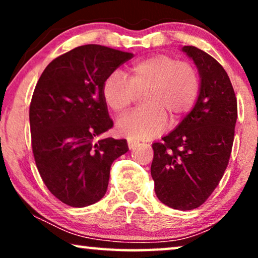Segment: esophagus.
Segmentation results:
<instances>
[{"label":"esophagus","instance_id":"1","mask_svg":"<svg viewBox=\"0 0 258 258\" xmlns=\"http://www.w3.org/2000/svg\"><path fill=\"white\" fill-rule=\"evenodd\" d=\"M139 146H140V143L136 142V141H133V140H129V141H128V147H129L130 150L136 149V148L139 147Z\"/></svg>","mask_w":258,"mask_h":258}]
</instances>
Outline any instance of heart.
<instances>
[{"label":"heart","mask_w":258,"mask_h":258,"mask_svg":"<svg viewBox=\"0 0 258 258\" xmlns=\"http://www.w3.org/2000/svg\"><path fill=\"white\" fill-rule=\"evenodd\" d=\"M144 93L143 109L134 110L116 123L121 136L147 141L163 132L167 114L178 122L194 107L200 93V76L195 67L169 55H153L136 61L128 70V80L114 72L102 84V97L107 107L122 114Z\"/></svg>","instance_id":"obj_1"}]
</instances>
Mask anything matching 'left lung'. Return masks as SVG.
<instances>
[{
	"mask_svg": "<svg viewBox=\"0 0 258 258\" xmlns=\"http://www.w3.org/2000/svg\"><path fill=\"white\" fill-rule=\"evenodd\" d=\"M182 51L199 70V97L175 130L153 144L150 171L162 203L191 210L206 202L223 177L234 143L237 100L216 59L192 45Z\"/></svg>",
	"mask_w": 258,
	"mask_h": 258,
	"instance_id": "8db88e82",
	"label": "left lung"
}]
</instances>
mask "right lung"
Wrapping results in <instances>:
<instances>
[{"mask_svg":"<svg viewBox=\"0 0 258 258\" xmlns=\"http://www.w3.org/2000/svg\"><path fill=\"white\" fill-rule=\"evenodd\" d=\"M133 54L86 44L49 63L29 108L31 147L44 184L70 207L105 195L110 167L129 150L126 140L95 139L112 126L102 84Z\"/></svg>","mask_w":258,"mask_h":258,"instance_id":"right-lung-1","label":"right lung"}]
</instances>
